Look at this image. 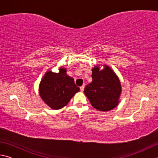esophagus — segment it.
<instances>
[{"instance_id": "34e87169", "label": "esophagus", "mask_w": 158, "mask_h": 158, "mask_svg": "<svg viewBox=\"0 0 158 158\" xmlns=\"http://www.w3.org/2000/svg\"><path fill=\"white\" fill-rule=\"evenodd\" d=\"M84 87H85V85L84 84V85H82L81 87H80V90H81V92H83L84 91Z\"/></svg>"}]
</instances>
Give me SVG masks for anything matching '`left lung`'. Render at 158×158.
I'll return each mask as SVG.
<instances>
[{
  "label": "left lung",
  "instance_id": "1",
  "mask_svg": "<svg viewBox=\"0 0 158 158\" xmlns=\"http://www.w3.org/2000/svg\"><path fill=\"white\" fill-rule=\"evenodd\" d=\"M93 81L84 89V93L93 107L99 111H110L116 106L121 92L119 79L112 69L105 66L92 69Z\"/></svg>",
  "mask_w": 158,
  "mask_h": 158
}]
</instances>
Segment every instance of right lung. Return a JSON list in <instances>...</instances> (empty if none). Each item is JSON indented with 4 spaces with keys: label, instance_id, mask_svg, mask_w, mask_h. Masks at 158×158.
Listing matches in <instances>:
<instances>
[{
    "label": "right lung",
    "instance_id": "1",
    "mask_svg": "<svg viewBox=\"0 0 158 158\" xmlns=\"http://www.w3.org/2000/svg\"><path fill=\"white\" fill-rule=\"evenodd\" d=\"M40 95L48 106L59 109L68 104L74 95L79 90L74 79L67 75L66 69L61 68L59 73L49 71L40 84Z\"/></svg>",
    "mask_w": 158,
    "mask_h": 158
}]
</instances>
